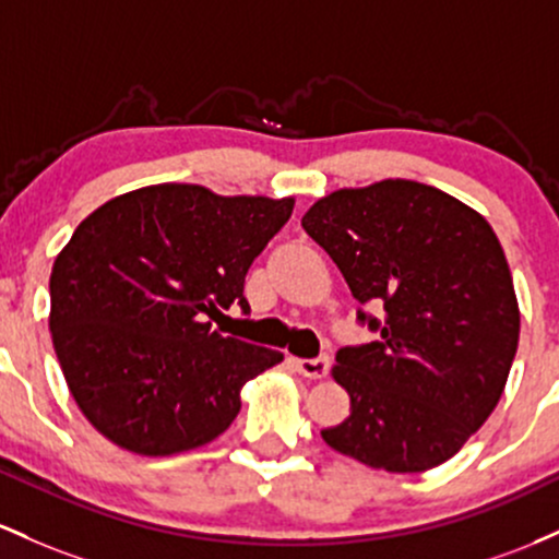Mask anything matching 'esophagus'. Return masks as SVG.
I'll list each match as a JSON object with an SVG mask.
<instances>
[{
	"label": "esophagus",
	"instance_id": "34e87169",
	"mask_svg": "<svg viewBox=\"0 0 559 559\" xmlns=\"http://www.w3.org/2000/svg\"><path fill=\"white\" fill-rule=\"evenodd\" d=\"M296 369L304 378L322 380L330 372V356H317V359H296Z\"/></svg>",
	"mask_w": 559,
	"mask_h": 559
}]
</instances>
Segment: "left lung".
I'll return each mask as SVG.
<instances>
[{
  "label": "left lung",
  "mask_w": 559,
  "mask_h": 559,
  "mask_svg": "<svg viewBox=\"0 0 559 559\" xmlns=\"http://www.w3.org/2000/svg\"><path fill=\"white\" fill-rule=\"evenodd\" d=\"M359 304L378 341L337 350L332 378L350 415L328 447L388 473L451 460L507 385L520 309L491 224L462 200L409 179H382L317 200L300 218Z\"/></svg>",
  "instance_id": "left-lung-1"
}]
</instances>
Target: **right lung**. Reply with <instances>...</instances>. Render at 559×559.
<instances>
[{
    "instance_id": "add662e5",
    "label": "right lung",
    "mask_w": 559,
    "mask_h": 559,
    "mask_svg": "<svg viewBox=\"0 0 559 559\" xmlns=\"http://www.w3.org/2000/svg\"><path fill=\"white\" fill-rule=\"evenodd\" d=\"M293 198H224L153 185L79 224L49 277V332L81 415L116 447L171 456L205 447L240 412V391L280 350L224 337L231 304Z\"/></svg>"
}]
</instances>
